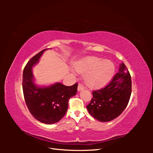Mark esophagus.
I'll list each match as a JSON object with an SVG mask.
<instances>
[{
  "label": "esophagus",
  "mask_w": 153,
  "mask_h": 153,
  "mask_svg": "<svg viewBox=\"0 0 153 153\" xmlns=\"http://www.w3.org/2000/svg\"><path fill=\"white\" fill-rule=\"evenodd\" d=\"M84 86H83L82 84H78V91H82V89H84Z\"/></svg>",
  "instance_id": "esophagus-1"
}]
</instances>
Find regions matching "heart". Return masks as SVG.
Masks as SVG:
<instances>
[{"label":"heart","mask_w":153,"mask_h":153,"mask_svg":"<svg viewBox=\"0 0 153 153\" xmlns=\"http://www.w3.org/2000/svg\"><path fill=\"white\" fill-rule=\"evenodd\" d=\"M76 72L84 74V81L90 87H99L106 84L115 72L113 62L96 57H87L75 65Z\"/></svg>","instance_id":"1"}]
</instances>
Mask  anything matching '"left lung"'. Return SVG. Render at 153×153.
Segmentation results:
<instances>
[{"instance_id": "left-lung-1", "label": "left lung", "mask_w": 153, "mask_h": 153, "mask_svg": "<svg viewBox=\"0 0 153 153\" xmlns=\"http://www.w3.org/2000/svg\"><path fill=\"white\" fill-rule=\"evenodd\" d=\"M117 73L104 88L93 91L87 108L89 114L101 122L117 118L127 106L131 94V75L124 63Z\"/></svg>"}]
</instances>
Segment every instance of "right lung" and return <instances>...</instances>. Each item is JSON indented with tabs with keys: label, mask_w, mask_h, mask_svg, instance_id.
Instances as JSON below:
<instances>
[{
	"label": "right lung",
	"mask_w": 153,
	"mask_h": 153,
	"mask_svg": "<svg viewBox=\"0 0 153 153\" xmlns=\"http://www.w3.org/2000/svg\"><path fill=\"white\" fill-rule=\"evenodd\" d=\"M46 50L35 55L26 64L22 87L27 106L32 116L41 123L51 124L59 121L66 114L69 100L77 92L78 84L66 86L56 83L44 87L34 84L32 68L38 62Z\"/></svg>",
	"instance_id": "1"
}]
</instances>
